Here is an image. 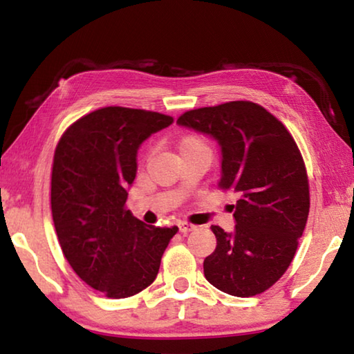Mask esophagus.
<instances>
[{"label":"esophagus","mask_w":354,"mask_h":354,"mask_svg":"<svg viewBox=\"0 0 354 354\" xmlns=\"http://www.w3.org/2000/svg\"><path fill=\"white\" fill-rule=\"evenodd\" d=\"M178 226H179V232H183V234H187V232L195 230V225L187 223V221H179Z\"/></svg>","instance_id":"1"}]
</instances>
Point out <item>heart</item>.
Segmentation results:
<instances>
[{"label":"heart","instance_id":"1","mask_svg":"<svg viewBox=\"0 0 354 354\" xmlns=\"http://www.w3.org/2000/svg\"><path fill=\"white\" fill-rule=\"evenodd\" d=\"M179 151H181V154L192 153V151H207V153H211V149H209L207 142L203 139L201 136L189 134V136L183 137L181 142H179Z\"/></svg>","mask_w":354,"mask_h":354}]
</instances>
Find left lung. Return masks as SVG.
I'll return each mask as SVG.
<instances>
[{"mask_svg":"<svg viewBox=\"0 0 354 354\" xmlns=\"http://www.w3.org/2000/svg\"><path fill=\"white\" fill-rule=\"evenodd\" d=\"M179 127L218 142L220 189L236 192V226L211 230L217 247L203 268L218 290L253 297L289 268L309 215V183L301 153L283 123L251 101H230L183 113Z\"/></svg>","mask_w":354,"mask_h":354,"instance_id":"obj_1","label":"left lung"}]
</instances>
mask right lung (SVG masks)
Masks as SVG:
<instances>
[{"label":"right lung","instance_id":"1","mask_svg":"<svg viewBox=\"0 0 354 354\" xmlns=\"http://www.w3.org/2000/svg\"><path fill=\"white\" fill-rule=\"evenodd\" d=\"M171 123L159 112L103 107L71 124L56 147L51 212L59 243L77 277L109 298L151 284L178 232L145 225L124 207L139 147Z\"/></svg>","mask_w":354,"mask_h":354}]
</instances>
